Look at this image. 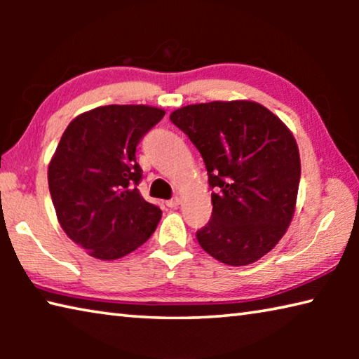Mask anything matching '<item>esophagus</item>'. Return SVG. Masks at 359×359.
I'll return each instance as SVG.
<instances>
[{
  "mask_svg": "<svg viewBox=\"0 0 359 359\" xmlns=\"http://www.w3.org/2000/svg\"><path fill=\"white\" fill-rule=\"evenodd\" d=\"M180 204V198H172V199H169V201H166V205L168 208H177V205Z\"/></svg>",
  "mask_w": 359,
  "mask_h": 359,
  "instance_id": "obj_1",
  "label": "esophagus"
}]
</instances>
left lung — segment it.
<instances>
[{
  "label": "left lung",
  "instance_id": "8db88e82",
  "mask_svg": "<svg viewBox=\"0 0 359 359\" xmlns=\"http://www.w3.org/2000/svg\"><path fill=\"white\" fill-rule=\"evenodd\" d=\"M171 121L201 154L212 188V215L196 231L205 252L229 266L264 257L287 233L301 179L293 135L253 101L180 107Z\"/></svg>",
  "mask_w": 359,
  "mask_h": 359
}]
</instances>
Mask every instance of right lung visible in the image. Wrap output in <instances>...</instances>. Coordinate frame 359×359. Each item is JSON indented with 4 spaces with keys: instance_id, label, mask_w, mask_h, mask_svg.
Masks as SVG:
<instances>
[{
    "instance_id": "obj_1",
    "label": "right lung",
    "mask_w": 359,
    "mask_h": 359,
    "mask_svg": "<svg viewBox=\"0 0 359 359\" xmlns=\"http://www.w3.org/2000/svg\"><path fill=\"white\" fill-rule=\"evenodd\" d=\"M150 106H104L68 125L48 165V190L71 241L98 259L135 252L154 234L161 209L137 190L141 139L163 118Z\"/></svg>"
}]
</instances>
